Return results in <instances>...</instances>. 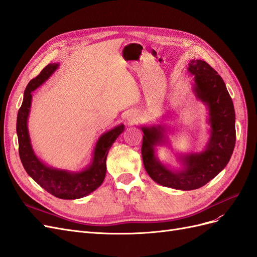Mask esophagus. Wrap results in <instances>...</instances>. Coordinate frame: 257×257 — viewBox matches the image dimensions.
<instances>
[{"label":"esophagus","mask_w":257,"mask_h":257,"mask_svg":"<svg viewBox=\"0 0 257 257\" xmlns=\"http://www.w3.org/2000/svg\"><path fill=\"white\" fill-rule=\"evenodd\" d=\"M126 121L130 124H133L137 121V115L135 112H130L128 114H126Z\"/></svg>","instance_id":"obj_1"}]
</instances>
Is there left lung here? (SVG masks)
I'll list each match as a JSON object with an SVG mask.
<instances>
[{"label":"left lung","instance_id":"8db88e82","mask_svg":"<svg viewBox=\"0 0 257 257\" xmlns=\"http://www.w3.org/2000/svg\"><path fill=\"white\" fill-rule=\"evenodd\" d=\"M188 71L194 75L197 98L209 109L211 134L206 149L179 157L183 168L172 170L162 164L154 150L155 146L165 143V128L161 125L142 127V155L148 175L161 185L182 191L199 189L219 175L229 162L236 143L234 104L222 77L201 60H192Z\"/></svg>","mask_w":257,"mask_h":257}]
</instances>
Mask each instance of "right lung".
Here are the masks:
<instances>
[{
	"label": "right lung",
	"instance_id": "add662e5",
	"mask_svg": "<svg viewBox=\"0 0 257 257\" xmlns=\"http://www.w3.org/2000/svg\"><path fill=\"white\" fill-rule=\"evenodd\" d=\"M59 64L46 66L41 74L27 85L23 102L17 115V135L19 155L28 175L51 195L61 199H77L89 195L103 183L106 176V159L108 151L118 136L124 131V125L115 126L98 138L91 164L81 172L72 173L68 170L52 168L38 159L31 146L28 131V116L32 100V92L43 84Z\"/></svg>",
	"mask_w": 257,
	"mask_h": 257
}]
</instances>
